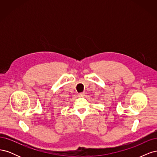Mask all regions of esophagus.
Returning <instances> with one entry per match:
<instances>
[{
    "instance_id": "esophagus-1",
    "label": "esophagus",
    "mask_w": 157,
    "mask_h": 157,
    "mask_svg": "<svg viewBox=\"0 0 157 157\" xmlns=\"http://www.w3.org/2000/svg\"><path fill=\"white\" fill-rule=\"evenodd\" d=\"M84 92H81V93H78V96H79V97H83L84 96Z\"/></svg>"
}]
</instances>
